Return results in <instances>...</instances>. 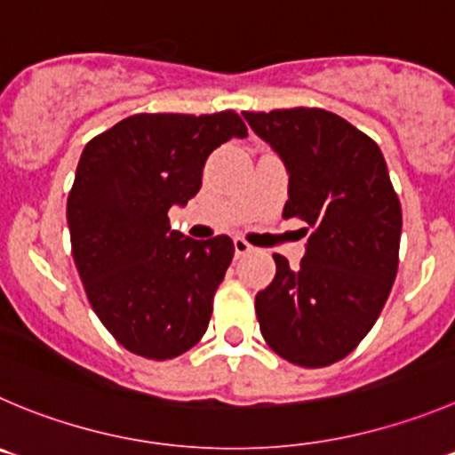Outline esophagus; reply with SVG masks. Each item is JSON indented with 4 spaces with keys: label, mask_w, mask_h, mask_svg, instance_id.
<instances>
[{
    "label": "esophagus",
    "mask_w": 455,
    "mask_h": 455,
    "mask_svg": "<svg viewBox=\"0 0 455 455\" xmlns=\"http://www.w3.org/2000/svg\"><path fill=\"white\" fill-rule=\"evenodd\" d=\"M235 252H236V257H245L248 252H252V245H250L245 239H241V236H236V239H235Z\"/></svg>",
    "instance_id": "34e87169"
}]
</instances>
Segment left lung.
I'll list each match as a JSON object with an SVG mask.
<instances>
[{
  "mask_svg": "<svg viewBox=\"0 0 455 455\" xmlns=\"http://www.w3.org/2000/svg\"><path fill=\"white\" fill-rule=\"evenodd\" d=\"M288 170L283 219L308 228L297 267L257 292L259 328L279 357L322 369L353 353L382 313L397 275L402 207L378 142L326 109L243 111Z\"/></svg>",
  "mask_w": 455,
  "mask_h": 455,
  "instance_id": "obj_1",
  "label": "left lung"
}]
</instances>
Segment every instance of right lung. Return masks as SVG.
<instances>
[{"mask_svg": "<svg viewBox=\"0 0 455 455\" xmlns=\"http://www.w3.org/2000/svg\"><path fill=\"white\" fill-rule=\"evenodd\" d=\"M245 136L235 111L136 114L82 151L67 201L73 261L93 313L140 357L172 360L205 335L235 243L189 239L167 212L196 196L216 147Z\"/></svg>", "mask_w": 455, "mask_h": 455, "instance_id": "right-lung-1", "label": "right lung"}]
</instances>
